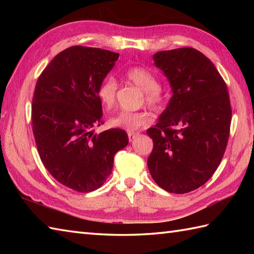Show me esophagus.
I'll list each match as a JSON object with an SVG mask.
<instances>
[{"instance_id":"1","label":"esophagus","mask_w":254,"mask_h":254,"mask_svg":"<svg viewBox=\"0 0 254 254\" xmlns=\"http://www.w3.org/2000/svg\"><path fill=\"white\" fill-rule=\"evenodd\" d=\"M138 135V133H135V132H128L127 133V136H128V141L132 142L134 138H135L136 136Z\"/></svg>"}]
</instances>
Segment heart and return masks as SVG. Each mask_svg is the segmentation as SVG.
Instances as JSON below:
<instances>
[{
    "label": "heart",
    "mask_w": 254,
    "mask_h": 254,
    "mask_svg": "<svg viewBox=\"0 0 254 254\" xmlns=\"http://www.w3.org/2000/svg\"><path fill=\"white\" fill-rule=\"evenodd\" d=\"M126 77L128 82L143 89V101L146 102L153 109H158L166 102L167 90L163 85L157 82V77L150 69L144 66H132L126 72ZM117 90L118 83L111 76L106 77L97 88V96L107 109H110L115 106ZM152 119V113L146 109L121 111L111 117L109 123L115 127L123 128L127 131H135L139 127L147 126Z\"/></svg>",
    "instance_id": "heart-1"
}]
</instances>
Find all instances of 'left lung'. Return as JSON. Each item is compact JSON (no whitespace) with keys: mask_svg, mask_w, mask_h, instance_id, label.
Segmentation results:
<instances>
[{"mask_svg":"<svg viewBox=\"0 0 254 254\" xmlns=\"http://www.w3.org/2000/svg\"><path fill=\"white\" fill-rule=\"evenodd\" d=\"M154 61L174 95L147 130L154 143L148 170L164 190L188 193L208 181L223 159L233 115L228 88L213 62L193 48L159 51Z\"/></svg>","mask_w":254,"mask_h":254,"instance_id":"8db88e82","label":"left lung"}]
</instances>
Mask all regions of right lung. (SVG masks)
<instances>
[{
	"label": "right lung",
	"mask_w": 254,
	"mask_h": 254,
	"mask_svg": "<svg viewBox=\"0 0 254 254\" xmlns=\"http://www.w3.org/2000/svg\"><path fill=\"white\" fill-rule=\"evenodd\" d=\"M119 53L74 46L59 53L38 77L31 122L38 154L57 181L87 193L110 176L113 157L128 143L127 134L104 124L97 88L115 66Z\"/></svg>",
	"instance_id": "obj_1"
}]
</instances>
